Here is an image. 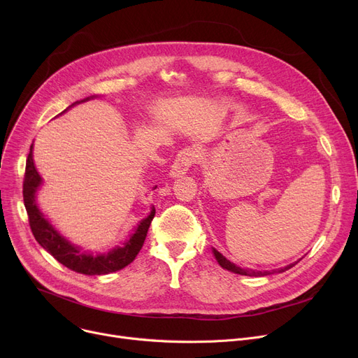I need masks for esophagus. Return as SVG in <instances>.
Instances as JSON below:
<instances>
[{
    "mask_svg": "<svg viewBox=\"0 0 358 358\" xmlns=\"http://www.w3.org/2000/svg\"><path fill=\"white\" fill-rule=\"evenodd\" d=\"M199 154L196 149H182L181 152H178V155L176 157L173 165H171V174L173 177H181L184 174H187V171L192 168L193 164L197 162Z\"/></svg>",
    "mask_w": 358,
    "mask_h": 358,
    "instance_id": "1",
    "label": "esophagus"
}]
</instances>
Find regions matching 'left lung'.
Instances as JSON below:
<instances>
[{"label": "left lung", "mask_w": 358, "mask_h": 358, "mask_svg": "<svg viewBox=\"0 0 358 358\" xmlns=\"http://www.w3.org/2000/svg\"><path fill=\"white\" fill-rule=\"evenodd\" d=\"M213 252H215V257H216V259H217V262L219 264L223 267V268H227V270H229V271H232V273H236V274H241V275H255V277H259V275H268V274H273V273H285L286 270H289V268H292L294 264H290V266H287V267H285V268H280V270H275V271H254V270H245V268H241V267H238V266H235L234 262H231L229 259H227L224 258L220 252H217L216 250H213Z\"/></svg>", "instance_id": "obj_1"}]
</instances>
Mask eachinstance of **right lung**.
Returning <instances> with one entry per match:
<instances>
[{
	"label": "right lung",
	"instance_id": "right-lung-1",
	"mask_svg": "<svg viewBox=\"0 0 358 358\" xmlns=\"http://www.w3.org/2000/svg\"><path fill=\"white\" fill-rule=\"evenodd\" d=\"M31 149H33V143L30 146V154L26 161L23 199H24L26 212L29 216L30 229L36 241L39 242L50 255H53L56 261H59L62 266L80 274L101 275V274L119 271L126 266H129L130 262L136 258V255L139 254L143 245L145 238L148 235V229L150 227V222H152L155 216V209H152L150 215L141 222L136 232L131 235V238L124 243V247L113 250L108 254L96 255V257L80 252L78 248L72 247L68 241H65L52 228V224L43 217L41 210L37 209L34 194H36L37 187H39L42 182V178L34 168Z\"/></svg>",
	"mask_w": 358,
	"mask_h": 358
}]
</instances>
